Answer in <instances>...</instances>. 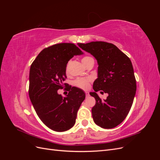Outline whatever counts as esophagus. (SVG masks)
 Returning a JSON list of instances; mask_svg holds the SVG:
<instances>
[{"mask_svg":"<svg viewBox=\"0 0 160 160\" xmlns=\"http://www.w3.org/2000/svg\"><path fill=\"white\" fill-rule=\"evenodd\" d=\"M85 95H86V97H88L89 95V93L88 91H85Z\"/></svg>","mask_w":160,"mask_h":160,"instance_id":"1","label":"esophagus"}]
</instances>
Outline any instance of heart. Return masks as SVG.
Segmentation results:
<instances>
[{
    "mask_svg": "<svg viewBox=\"0 0 160 160\" xmlns=\"http://www.w3.org/2000/svg\"><path fill=\"white\" fill-rule=\"evenodd\" d=\"M92 60H93V59L92 57L89 56H85L83 57V59H82L81 61L83 62V63L86 66ZM67 65H68V64H67ZM91 81H92L91 77H80V78H77L74 81V85L75 86L77 87V88H80L81 89L86 90L89 88V83Z\"/></svg>",
    "mask_w": 160,
    "mask_h": 160,
    "instance_id": "1",
    "label": "heart"
}]
</instances>
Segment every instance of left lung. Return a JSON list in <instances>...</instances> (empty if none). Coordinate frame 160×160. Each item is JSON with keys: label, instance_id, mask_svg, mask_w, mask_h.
Here are the masks:
<instances>
[{"label": "left lung", "instance_id": "1", "mask_svg": "<svg viewBox=\"0 0 160 160\" xmlns=\"http://www.w3.org/2000/svg\"><path fill=\"white\" fill-rule=\"evenodd\" d=\"M98 61V78L93 83L90 95L96 103L91 109L94 122L104 129L118 126L127 117L136 92V80L132 61L112 43L95 41L78 43ZM108 93L102 100L96 92Z\"/></svg>", "mask_w": 160, "mask_h": 160}]
</instances>
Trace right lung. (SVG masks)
Wrapping results in <instances>:
<instances>
[{"instance_id":"right-lung-1","label":"right lung","mask_w":160,"mask_h":160,"mask_svg":"<svg viewBox=\"0 0 160 160\" xmlns=\"http://www.w3.org/2000/svg\"><path fill=\"white\" fill-rule=\"evenodd\" d=\"M81 54L73 43H58L43 49L31 65V101L42 123L55 132H65L73 126L85 98L83 90L65 83L67 62L74 55ZM64 87L69 91L65 98L57 93Z\"/></svg>"}]
</instances>
